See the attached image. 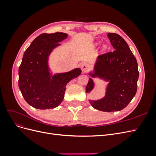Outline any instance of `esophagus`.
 <instances>
[{
	"label": "esophagus",
	"mask_w": 156,
	"mask_h": 156,
	"mask_svg": "<svg viewBox=\"0 0 156 156\" xmlns=\"http://www.w3.org/2000/svg\"><path fill=\"white\" fill-rule=\"evenodd\" d=\"M88 64L87 63H83L81 64V69L83 71V72H87L88 69Z\"/></svg>",
	"instance_id": "1"
}]
</instances>
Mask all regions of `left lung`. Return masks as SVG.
Instances as JSON below:
<instances>
[{
  "label": "left lung",
  "instance_id": "1",
  "mask_svg": "<svg viewBox=\"0 0 156 156\" xmlns=\"http://www.w3.org/2000/svg\"><path fill=\"white\" fill-rule=\"evenodd\" d=\"M107 37L115 51L99 56L94 73L89 75L109 81V83L104 98L89 101L99 111H119L128 105L135 96L139 72L137 62L126 41L115 33H108ZM94 87L92 79L89 78L86 92H90Z\"/></svg>",
  "mask_w": 156,
  "mask_h": 156
}]
</instances>
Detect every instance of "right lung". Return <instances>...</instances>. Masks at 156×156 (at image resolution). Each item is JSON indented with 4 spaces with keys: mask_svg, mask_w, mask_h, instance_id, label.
<instances>
[{
    "mask_svg": "<svg viewBox=\"0 0 156 156\" xmlns=\"http://www.w3.org/2000/svg\"><path fill=\"white\" fill-rule=\"evenodd\" d=\"M68 37L64 32L44 33L34 40L25 51L19 68V87L25 100L38 109H49L62 101L66 86L81 74L80 68L52 75L48 57L59 42Z\"/></svg>",
    "mask_w": 156,
    "mask_h": 156,
    "instance_id": "right-lung-1",
    "label": "right lung"
}]
</instances>
